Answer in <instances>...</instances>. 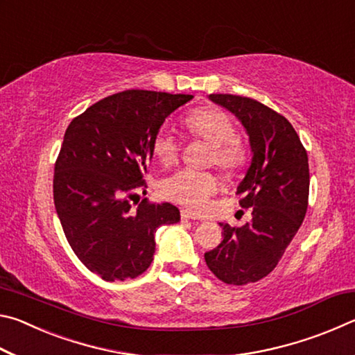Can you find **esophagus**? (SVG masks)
<instances>
[{
  "instance_id": "esophagus-1",
  "label": "esophagus",
  "mask_w": 355,
  "mask_h": 355,
  "mask_svg": "<svg viewBox=\"0 0 355 355\" xmlns=\"http://www.w3.org/2000/svg\"><path fill=\"white\" fill-rule=\"evenodd\" d=\"M182 218L188 219V220H202L200 216H197L196 213L189 211V209H182Z\"/></svg>"
}]
</instances>
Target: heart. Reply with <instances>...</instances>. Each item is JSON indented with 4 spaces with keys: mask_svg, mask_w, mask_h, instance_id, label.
<instances>
[{
    "mask_svg": "<svg viewBox=\"0 0 355 355\" xmlns=\"http://www.w3.org/2000/svg\"><path fill=\"white\" fill-rule=\"evenodd\" d=\"M184 125L192 135L213 146L209 163L219 166L227 173H235L245 164L248 155L241 144L235 139L236 128L225 112L203 107L191 112L186 117ZM152 152L163 164H171L177 159L178 142L169 128H161L153 136ZM161 189L169 199L200 211L218 192L219 182L211 172L180 169L163 180Z\"/></svg>",
    "mask_w": 355,
    "mask_h": 355,
    "instance_id": "heart-1",
    "label": "heart"
}]
</instances>
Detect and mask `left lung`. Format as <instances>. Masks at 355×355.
<instances>
[{"label": "left lung", "instance_id": "8db88e82", "mask_svg": "<svg viewBox=\"0 0 355 355\" xmlns=\"http://www.w3.org/2000/svg\"><path fill=\"white\" fill-rule=\"evenodd\" d=\"M235 114L249 136L250 166L238 184L239 205L250 208L243 227L219 224L224 239L205 254L207 266L228 285L257 282L272 271L296 235L309 205V158L288 120L257 100L211 94Z\"/></svg>", "mask_w": 355, "mask_h": 355}]
</instances>
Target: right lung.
<instances>
[{
  "label": "right lung",
  "mask_w": 355,
  "mask_h": 355,
  "mask_svg": "<svg viewBox=\"0 0 355 355\" xmlns=\"http://www.w3.org/2000/svg\"><path fill=\"white\" fill-rule=\"evenodd\" d=\"M189 100L123 91L89 106L65 130L53 180L56 213L76 257L106 282L141 275L153 261L156 228L180 220L171 203L144 199L133 209L128 199L146 192L153 136Z\"/></svg>",
  "instance_id": "1"
}]
</instances>
